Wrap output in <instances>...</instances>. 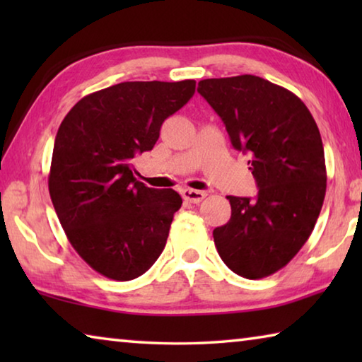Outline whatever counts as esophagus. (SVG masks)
<instances>
[{
  "instance_id": "34e87169",
  "label": "esophagus",
  "mask_w": 362,
  "mask_h": 362,
  "mask_svg": "<svg viewBox=\"0 0 362 362\" xmlns=\"http://www.w3.org/2000/svg\"><path fill=\"white\" fill-rule=\"evenodd\" d=\"M182 196H183V199L189 201V203L198 204V203H201V201L206 198L207 193L206 192H199V189L185 188V189H182Z\"/></svg>"
}]
</instances>
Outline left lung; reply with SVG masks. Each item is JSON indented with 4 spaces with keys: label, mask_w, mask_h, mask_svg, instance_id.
<instances>
[{
    "label": "left lung",
    "mask_w": 362,
    "mask_h": 362,
    "mask_svg": "<svg viewBox=\"0 0 362 362\" xmlns=\"http://www.w3.org/2000/svg\"><path fill=\"white\" fill-rule=\"evenodd\" d=\"M198 93L216 110L231 145L249 155L255 199L226 196L231 217L214 230L225 265L247 279L286 267L308 240L326 196V161L310 110L260 76L212 78Z\"/></svg>",
    "instance_id": "obj_1"
}]
</instances>
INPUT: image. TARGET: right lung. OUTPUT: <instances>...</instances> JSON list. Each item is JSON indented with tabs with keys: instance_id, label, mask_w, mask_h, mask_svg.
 <instances>
[{
	"instance_id": "obj_1",
	"label": "right lung",
	"mask_w": 362,
	"mask_h": 362,
	"mask_svg": "<svg viewBox=\"0 0 362 362\" xmlns=\"http://www.w3.org/2000/svg\"><path fill=\"white\" fill-rule=\"evenodd\" d=\"M196 81H126L83 97L54 142L49 194L79 257L115 281L139 278L161 255L182 198L134 177L163 122L194 94Z\"/></svg>"
}]
</instances>
